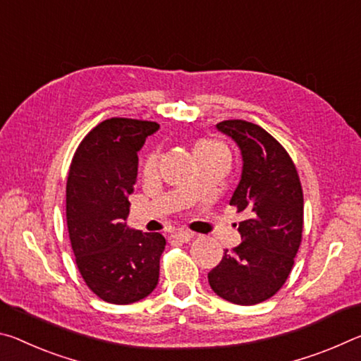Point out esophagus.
Here are the masks:
<instances>
[{
	"mask_svg": "<svg viewBox=\"0 0 361 361\" xmlns=\"http://www.w3.org/2000/svg\"><path fill=\"white\" fill-rule=\"evenodd\" d=\"M173 238L182 241V243H188V241L192 240V233H188V232H184V230H180V232H174V233H173Z\"/></svg>",
	"mask_w": 361,
	"mask_h": 361,
	"instance_id": "34e87169",
	"label": "esophagus"
}]
</instances>
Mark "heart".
<instances>
[{"label":"heart","mask_w":361,"mask_h":361,"mask_svg":"<svg viewBox=\"0 0 361 361\" xmlns=\"http://www.w3.org/2000/svg\"><path fill=\"white\" fill-rule=\"evenodd\" d=\"M200 153H212V155H222L228 159V150L227 147L222 144L219 140H200L197 145H195V155H200ZM157 161H158V157L157 153H150L149 157L145 159V164H144V173L147 176H150L155 173L157 169Z\"/></svg>","instance_id":"heart-1"}]
</instances>
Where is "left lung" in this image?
<instances>
[{"mask_svg": "<svg viewBox=\"0 0 361 361\" xmlns=\"http://www.w3.org/2000/svg\"><path fill=\"white\" fill-rule=\"evenodd\" d=\"M217 129L230 135L243 155V173L230 206L247 219L238 226L243 241L224 251L208 280L219 298L254 305L279 293L291 274L302 241V185L285 147L261 126L226 120Z\"/></svg>", "mask_w": 361, "mask_h": 361, "instance_id": "obj_1", "label": "left lung"}]
</instances>
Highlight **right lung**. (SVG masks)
I'll list each match as a JSON object with an SVG mask.
<instances>
[{
	"label": "right lung",
	"mask_w": 361,
	"mask_h": 361,
	"mask_svg": "<svg viewBox=\"0 0 361 361\" xmlns=\"http://www.w3.org/2000/svg\"><path fill=\"white\" fill-rule=\"evenodd\" d=\"M155 121L110 118L80 142L67 179V227L75 262L87 288L110 304H133L157 288L161 233L129 230V195L137 152Z\"/></svg>",
	"instance_id": "1"
}]
</instances>
